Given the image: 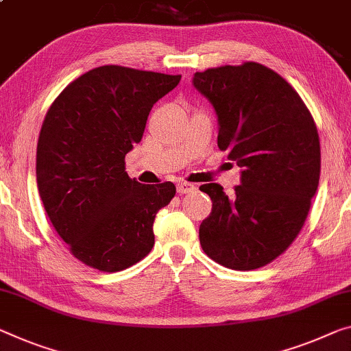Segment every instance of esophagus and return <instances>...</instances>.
<instances>
[{
    "mask_svg": "<svg viewBox=\"0 0 351 351\" xmlns=\"http://www.w3.org/2000/svg\"><path fill=\"white\" fill-rule=\"evenodd\" d=\"M196 190V186L193 185V183H188V182H180L177 183V193L180 194H186V193H191Z\"/></svg>",
    "mask_w": 351,
    "mask_h": 351,
    "instance_id": "obj_1",
    "label": "esophagus"
}]
</instances>
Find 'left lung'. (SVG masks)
Wrapping results in <instances>:
<instances>
[{
	"label": "left lung",
	"mask_w": 351,
	"mask_h": 351,
	"mask_svg": "<svg viewBox=\"0 0 351 351\" xmlns=\"http://www.w3.org/2000/svg\"><path fill=\"white\" fill-rule=\"evenodd\" d=\"M193 84L217 111L218 147L241 168L230 196L218 183L199 186L213 202L201 246L223 267H265L298 237L319 186L314 117L281 75L258 62L196 72Z\"/></svg>",
	"instance_id": "1"
}]
</instances>
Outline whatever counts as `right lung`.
<instances>
[{"label": "right lung", "mask_w": 351, "mask_h": 351, "mask_svg": "<svg viewBox=\"0 0 351 351\" xmlns=\"http://www.w3.org/2000/svg\"><path fill=\"white\" fill-rule=\"evenodd\" d=\"M180 75L101 66L73 80L53 101L37 141V188L58 235L84 265L114 273L155 243L154 221L174 183L143 185L125 172L154 104Z\"/></svg>", "instance_id": "1"}]
</instances>
